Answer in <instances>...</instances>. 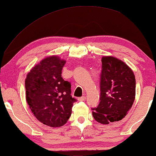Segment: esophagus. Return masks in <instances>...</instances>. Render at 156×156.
Segmentation results:
<instances>
[{"instance_id":"34e87169","label":"esophagus","mask_w":156,"mask_h":156,"mask_svg":"<svg viewBox=\"0 0 156 156\" xmlns=\"http://www.w3.org/2000/svg\"><path fill=\"white\" fill-rule=\"evenodd\" d=\"M78 101H85V99H86V97H85V96H81V97L78 98Z\"/></svg>"}]
</instances>
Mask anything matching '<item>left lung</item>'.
I'll return each mask as SVG.
<instances>
[{"mask_svg":"<svg viewBox=\"0 0 156 156\" xmlns=\"http://www.w3.org/2000/svg\"><path fill=\"white\" fill-rule=\"evenodd\" d=\"M101 62L100 103L92 114L96 122L108 125L122 120L131 109L136 82L133 70L119 59L104 56Z\"/></svg>","mask_w":156,"mask_h":156,"instance_id":"8db88e82","label":"left lung"}]
</instances>
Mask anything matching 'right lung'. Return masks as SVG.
<instances>
[{
	"instance_id": "obj_1",
	"label": "right lung",
	"mask_w": 156,
	"mask_h": 156,
	"mask_svg": "<svg viewBox=\"0 0 156 156\" xmlns=\"http://www.w3.org/2000/svg\"><path fill=\"white\" fill-rule=\"evenodd\" d=\"M66 61L56 55L43 59L31 69L25 80L26 100L34 117L51 127L63 126L76 99L71 85L62 78Z\"/></svg>"
}]
</instances>
